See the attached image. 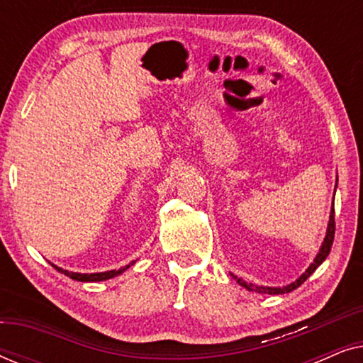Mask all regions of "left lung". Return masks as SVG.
<instances>
[{
    "label": "left lung",
    "instance_id": "1",
    "mask_svg": "<svg viewBox=\"0 0 363 363\" xmlns=\"http://www.w3.org/2000/svg\"><path fill=\"white\" fill-rule=\"evenodd\" d=\"M335 188H337V183H335ZM335 195V191H334ZM334 235H335V221H334V201H332V208H330V216H329V225H327V231H325V238L324 241H322V245L319 247V252H317V256L314 257V261L311 262V266L307 267L306 272H302V274L297 277L294 282H291V284L287 286H282V287H269V286H257V284H252V282H247L245 279H241V277H238L235 274L233 276V279H235L238 284L245 287L247 291H252V292H257V294H286V292H291L299 287L302 282H304L307 277H309L312 272H314L317 267H319L322 262L325 261V257L329 256L330 252V247H332V242H334Z\"/></svg>",
    "mask_w": 363,
    "mask_h": 363
}]
</instances>
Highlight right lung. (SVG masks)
<instances>
[{"instance_id":"1","label":"right lung","mask_w":363,"mask_h":363,"mask_svg":"<svg viewBox=\"0 0 363 363\" xmlns=\"http://www.w3.org/2000/svg\"><path fill=\"white\" fill-rule=\"evenodd\" d=\"M52 264V262H51ZM135 264V261H132L130 264H127V266H123V267H121V269H112V271H106V272H91V274H87V272H72V271H67V269H62V267H59V266H56V264H52L54 267H56V269L59 271V272H62V274H66L67 277H71V279H74V281H81V282H99V281H107V279H112V277H116V276H121L122 272H125L128 267L130 266H133Z\"/></svg>"}]
</instances>
